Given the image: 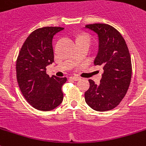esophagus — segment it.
<instances>
[{"instance_id": "obj_1", "label": "esophagus", "mask_w": 146, "mask_h": 146, "mask_svg": "<svg viewBox=\"0 0 146 146\" xmlns=\"http://www.w3.org/2000/svg\"><path fill=\"white\" fill-rule=\"evenodd\" d=\"M70 79L73 81H79L80 79L79 77H77V76H71Z\"/></svg>"}]
</instances>
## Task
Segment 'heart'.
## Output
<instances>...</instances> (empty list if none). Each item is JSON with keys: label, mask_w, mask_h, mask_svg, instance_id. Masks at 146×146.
I'll list each match as a JSON object with an SVG mask.
<instances>
[{"label": "heart", "mask_w": 146, "mask_h": 146, "mask_svg": "<svg viewBox=\"0 0 146 146\" xmlns=\"http://www.w3.org/2000/svg\"><path fill=\"white\" fill-rule=\"evenodd\" d=\"M80 40H86V41H90V38L86 36V35H82L79 38V41H80Z\"/></svg>", "instance_id": "heart-1"}]
</instances>
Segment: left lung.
<instances>
[{"mask_svg": "<svg viewBox=\"0 0 146 146\" xmlns=\"http://www.w3.org/2000/svg\"><path fill=\"white\" fill-rule=\"evenodd\" d=\"M85 28L97 35L99 49L94 63L103 67L104 73L100 84L89 79L84 99L95 111H110L120 103L129 88L132 73L129 51L122 35L112 26L94 24Z\"/></svg>", "mask_w": 146, "mask_h": 146, "instance_id": "1", "label": "left lung"}]
</instances>
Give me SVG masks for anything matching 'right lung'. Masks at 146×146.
Wrapping results in <instances>:
<instances>
[{"instance_id":"1","label":"right lung","mask_w":146,"mask_h":146,"mask_svg":"<svg viewBox=\"0 0 146 146\" xmlns=\"http://www.w3.org/2000/svg\"><path fill=\"white\" fill-rule=\"evenodd\" d=\"M63 27L35 29L26 39L16 62L17 80L23 96L34 108L48 111L63 101L62 87L67 78L46 74V67L54 62L52 38Z\"/></svg>"}]
</instances>
